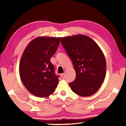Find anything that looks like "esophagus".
Masks as SVG:
<instances>
[{
	"label": "esophagus",
	"mask_w": 126,
	"mask_h": 126,
	"mask_svg": "<svg viewBox=\"0 0 126 126\" xmlns=\"http://www.w3.org/2000/svg\"><path fill=\"white\" fill-rule=\"evenodd\" d=\"M61 77L63 78V79H64V78H65V74H64V73H62V74H61Z\"/></svg>",
	"instance_id": "esophagus-1"
}]
</instances>
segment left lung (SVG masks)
<instances>
[{"label": "left lung", "mask_w": 126, "mask_h": 126, "mask_svg": "<svg viewBox=\"0 0 126 126\" xmlns=\"http://www.w3.org/2000/svg\"><path fill=\"white\" fill-rule=\"evenodd\" d=\"M61 43L76 72L75 80L69 83L72 91L82 96L94 94L106 74V60L102 50L92 39L84 35L62 37Z\"/></svg>", "instance_id": "left-lung-1"}]
</instances>
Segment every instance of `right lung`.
<instances>
[{
  "mask_svg": "<svg viewBox=\"0 0 126 126\" xmlns=\"http://www.w3.org/2000/svg\"><path fill=\"white\" fill-rule=\"evenodd\" d=\"M60 38L38 37L29 43L20 61L19 75L25 87L31 94L47 97L59 83L58 75L50 59L57 51Z\"/></svg>",
  "mask_w": 126,
  "mask_h": 126,
  "instance_id": "right-lung-1",
  "label": "right lung"
}]
</instances>
